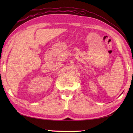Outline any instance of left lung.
<instances>
[{"mask_svg": "<svg viewBox=\"0 0 133 133\" xmlns=\"http://www.w3.org/2000/svg\"><path fill=\"white\" fill-rule=\"evenodd\" d=\"M132 73H133V72H132Z\"/></svg>", "mask_w": 133, "mask_h": 133, "instance_id": "1", "label": "left lung"}]
</instances>
